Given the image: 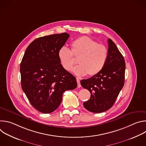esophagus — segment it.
I'll list each match as a JSON object with an SVG mask.
<instances>
[{
  "label": "esophagus",
  "instance_id": "esophagus-1",
  "mask_svg": "<svg viewBox=\"0 0 146 146\" xmlns=\"http://www.w3.org/2000/svg\"><path fill=\"white\" fill-rule=\"evenodd\" d=\"M77 87L78 88L81 87V84H80V81L78 78H77Z\"/></svg>",
  "mask_w": 146,
  "mask_h": 146
}]
</instances>
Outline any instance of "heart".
<instances>
[{
    "label": "heart",
    "instance_id": "heart-1",
    "mask_svg": "<svg viewBox=\"0 0 146 146\" xmlns=\"http://www.w3.org/2000/svg\"><path fill=\"white\" fill-rule=\"evenodd\" d=\"M71 51L66 46L61 47L58 51V57L64 69L70 71L76 64L73 55L78 59V66L72 70L78 76L87 74L94 76L105 66L108 58L107 48L98 44L92 38L83 36L74 40L71 44Z\"/></svg>",
    "mask_w": 146,
    "mask_h": 146
}]
</instances>
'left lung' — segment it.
Segmentation results:
<instances>
[{"mask_svg":"<svg viewBox=\"0 0 146 146\" xmlns=\"http://www.w3.org/2000/svg\"><path fill=\"white\" fill-rule=\"evenodd\" d=\"M108 58L103 69L96 75L81 80V86L91 93L83 103L88 111L99 113L110 109L124 85L125 62L115 43L108 39Z\"/></svg>","mask_w":146,"mask_h":146,"instance_id":"1","label":"left lung"}]
</instances>
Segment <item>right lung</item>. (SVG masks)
Masks as SVG:
<instances>
[{"instance_id": "right-lung-1", "label": "right lung", "mask_w": 146, "mask_h": 146, "mask_svg": "<svg viewBox=\"0 0 146 146\" xmlns=\"http://www.w3.org/2000/svg\"><path fill=\"white\" fill-rule=\"evenodd\" d=\"M70 35L67 33L41 37L27 47L20 73L21 87L38 111L50 113L60 105L63 93L77 86L76 77L62 66L58 57Z\"/></svg>"}]
</instances>
